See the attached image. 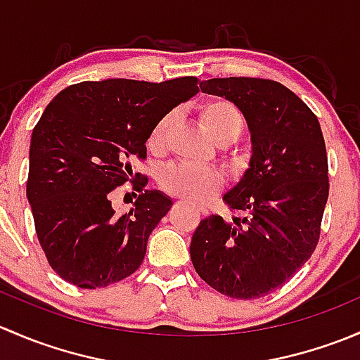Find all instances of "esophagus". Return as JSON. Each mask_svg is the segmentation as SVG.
<instances>
[{
	"label": "esophagus",
	"mask_w": 360,
	"mask_h": 360,
	"mask_svg": "<svg viewBox=\"0 0 360 360\" xmlns=\"http://www.w3.org/2000/svg\"><path fill=\"white\" fill-rule=\"evenodd\" d=\"M179 205H183V202H177V203H176V207H179ZM198 212H202V214H203V212H205V210H203V209H198Z\"/></svg>",
	"instance_id": "34e87169"
}]
</instances>
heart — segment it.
Returning <instances> with one entry per match:
<instances>
[{
  "instance_id": "heart-1",
  "label": "heart",
  "mask_w": 360,
  "mask_h": 360,
  "mask_svg": "<svg viewBox=\"0 0 360 360\" xmlns=\"http://www.w3.org/2000/svg\"><path fill=\"white\" fill-rule=\"evenodd\" d=\"M198 116L214 139L223 146L237 141L245 129V118L242 111L233 103L221 97L203 101L198 106ZM172 123V112H167L155 123L148 137V148L151 153L160 155L165 151ZM160 186L170 197L190 203H203L221 190L223 176L210 167L170 165L160 174Z\"/></svg>"
}]
</instances>
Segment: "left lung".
Here are the masks:
<instances>
[{
  "label": "left lung",
  "instance_id": "8db88e82",
  "mask_svg": "<svg viewBox=\"0 0 360 360\" xmlns=\"http://www.w3.org/2000/svg\"><path fill=\"white\" fill-rule=\"evenodd\" d=\"M200 89L242 111L252 155L242 179L223 197L238 216L202 219L190 244L191 263L224 296H266L310 259L321 237L329 195L321 123L274 79L212 78Z\"/></svg>",
  "mask_w": 360,
  "mask_h": 360
}]
</instances>
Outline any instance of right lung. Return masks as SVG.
I'll return each mask as SVG.
<instances>
[{
    "mask_svg": "<svg viewBox=\"0 0 360 360\" xmlns=\"http://www.w3.org/2000/svg\"><path fill=\"white\" fill-rule=\"evenodd\" d=\"M197 83L195 76L82 82L46 106L32 130L25 193L39 245L64 281L106 288L141 266L172 200L146 190L148 177L134 176L130 160L146 158L155 123L193 97ZM129 179L140 197L130 213L116 214L112 190Z\"/></svg>",
    "mask_w": 360,
    "mask_h": 360,
    "instance_id": "1",
    "label": "right lung"
}]
</instances>
